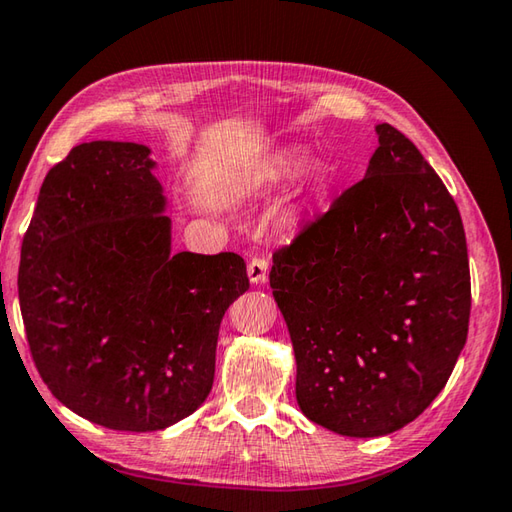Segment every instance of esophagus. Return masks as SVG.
I'll return each mask as SVG.
<instances>
[{"mask_svg": "<svg viewBox=\"0 0 512 512\" xmlns=\"http://www.w3.org/2000/svg\"><path fill=\"white\" fill-rule=\"evenodd\" d=\"M267 258L265 256H254L247 265V274L251 283H263L267 279Z\"/></svg>", "mask_w": 512, "mask_h": 512, "instance_id": "esophagus-1", "label": "esophagus"}]
</instances>
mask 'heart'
Masks as SVG:
<instances>
[{
  "label": "heart",
  "instance_id": "1",
  "mask_svg": "<svg viewBox=\"0 0 512 512\" xmlns=\"http://www.w3.org/2000/svg\"><path fill=\"white\" fill-rule=\"evenodd\" d=\"M299 168V161L294 155H283L279 161H276V175H294Z\"/></svg>",
  "mask_w": 512,
  "mask_h": 512
}]
</instances>
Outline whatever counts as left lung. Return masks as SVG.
<instances>
[{
  "instance_id": "8db88e82",
  "label": "left lung",
  "mask_w": 512,
  "mask_h": 512,
  "mask_svg": "<svg viewBox=\"0 0 512 512\" xmlns=\"http://www.w3.org/2000/svg\"><path fill=\"white\" fill-rule=\"evenodd\" d=\"M366 177L274 251L270 285L312 423L371 438L409 425L468 339L470 265L459 206L389 123Z\"/></svg>"
}]
</instances>
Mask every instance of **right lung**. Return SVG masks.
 <instances>
[{"label":"right lung","mask_w":512,"mask_h":512,"mask_svg":"<svg viewBox=\"0 0 512 512\" xmlns=\"http://www.w3.org/2000/svg\"><path fill=\"white\" fill-rule=\"evenodd\" d=\"M148 152L128 141L71 148L44 177L17 276L42 382L119 432H157L202 405L224 312L249 290L233 251L170 254Z\"/></svg>","instance_id":"1"}]
</instances>
